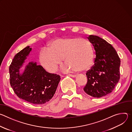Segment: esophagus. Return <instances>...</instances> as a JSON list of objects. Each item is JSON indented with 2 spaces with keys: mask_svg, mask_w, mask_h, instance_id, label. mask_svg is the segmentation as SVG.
<instances>
[{
  "mask_svg": "<svg viewBox=\"0 0 132 132\" xmlns=\"http://www.w3.org/2000/svg\"><path fill=\"white\" fill-rule=\"evenodd\" d=\"M68 76H69L70 77H73V78H75V77H76V75H72V74H69ZM62 77H63V76H62Z\"/></svg>",
  "mask_w": 132,
  "mask_h": 132,
  "instance_id": "esophagus-1",
  "label": "esophagus"
}]
</instances>
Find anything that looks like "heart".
<instances>
[{
	"label": "heart",
	"instance_id": "1",
	"mask_svg": "<svg viewBox=\"0 0 132 132\" xmlns=\"http://www.w3.org/2000/svg\"><path fill=\"white\" fill-rule=\"evenodd\" d=\"M93 47L88 40L79 37H67L51 42L39 54L41 65L48 71L53 73L62 63L63 58L67 65L65 70L88 69L94 59Z\"/></svg>",
	"mask_w": 132,
	"mask_h": 132
}]
</instances>
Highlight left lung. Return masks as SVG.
Instances as JSON below:
<instances>
[{
	"label": "left lung",
	"mask_w": 132,
	"mask_h": 132,
	"mask_svg": "<svg viewBox=\"0 0 132 132\" xmlns=\"http://www.w3.org/2000/svg\"><path fill=\"white\" fill-rule=\"evenodd\" d=\"M88 39L93 45L96 57L94 65L87 73V83L84 91L95 98H101L112 92L118 83L120 59L110 44L101 37L90 35Z\"/></svg>",
	"instance_id": "left-lung-1"
}]
</instances>
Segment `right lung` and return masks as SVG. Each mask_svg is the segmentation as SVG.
I'll list each match as a JSON object with an SVG mask.
<instances>
[{"label":"right lung","instance_id":"right-lung-1","mask_svg":"<svg viewBox=\"0 0 132 132\" xmlns=\"http://www.w3.org/2000/svg\"><path fill=\"white\" fill-rule=\"evenodd\" d=\"M32 48L27 46L15 56L9 67L10 84L16 96L30 103L42 104L54 96L61 77L47 72L36 62H29L21 73L20 68Z\"/></svg>","mask_w":132,"mask_h":132}]
</instances>
